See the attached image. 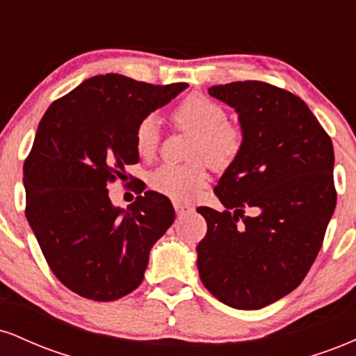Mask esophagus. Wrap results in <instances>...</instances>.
Listing matches in <instances>:
<instances>
[{"mask_svg": "<svg viewBox=\"0 0 356 356\" xmlns=\"http://www.w3.org/2000/svg\"><path fill=\"white\" fill-rule=\"evenodd\" d=\"M174 209L177 211V214H186V212L191 211V206H187V204H182V202H174Z\"/></svg>", "mask_w": 356, "mask_h": 356, "instance_id": "esophagus-1", "label": "esophagus"}]
</instances>
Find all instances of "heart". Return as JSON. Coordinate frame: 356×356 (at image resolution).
<instances>
[{
	"label": "heart",
	"mask_w": 356,
	"mask_h": 356,
	"mask_svg": "<svg viewBox=\"0 0 356 356\" xmlns=\"http://www.w3.org/2000/svg\"><path fill=\"white\" fill-rule=\"evenodd\" d=\"M174 120L181 129L195 134L189 157L195 161L184 165L164 164L150 174L154 191L170 199H189L206 186L211 164H226L243 145V132L236 124L227 122L226 110L201 93L186 97L174 110ZM159 147V127L154 115H147L136 129V150L142 159H152Z\"/></svg>",
	"instance_id": "1"
}]
</instances>
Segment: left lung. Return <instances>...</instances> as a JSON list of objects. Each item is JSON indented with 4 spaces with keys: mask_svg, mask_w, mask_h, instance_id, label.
<instances>
[{
    "mask_svg": "<svg viewBox=\"0 0 356 356\" xmlns=\"http://www.w3.org/2000/svg\"><path fill=\"white\" fill-rule=\"evenodd\" d=\"M209 95L236 110L243 145L214 187L226 211L197 209L199 276L220 303L259 309L298 288L320 252L337 206L333 144L288 90L248 80Z\"/></svg>",
    "mask_w": 356,
    "mask_h": 356,
    "instance_id": "left-lung-1",
    "label": "left lung"
}]
</instances>
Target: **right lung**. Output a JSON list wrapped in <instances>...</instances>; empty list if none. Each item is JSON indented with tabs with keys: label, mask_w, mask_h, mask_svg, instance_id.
Segmentation results:
<instances>
[{
	"label": "right lung",
	"mask_w": 356,
	"mask_h": 356,
	"mask_svg": "<svg viewBox=\"0 0 356 356\" xmlns=\"http://www.w3.org/2000/svg\"><path fill=\"white\" fill-rule=\"evenodd\" d=\"M187 87L107 73L44 112L23 167L26 219L53 275L76 295L113 301L132 293L155 241L172 226L165 195L147 191L120 209L107 186L138 162V122Z\"/></svg>",
	"instance_id": "add662e5"
}]
</instances>
